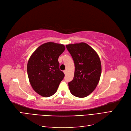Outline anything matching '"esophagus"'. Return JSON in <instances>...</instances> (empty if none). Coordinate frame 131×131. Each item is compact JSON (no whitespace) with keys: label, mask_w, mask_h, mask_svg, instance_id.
<instances>
[{"label":"esophagus","mask_w":131,"mask_h":131,"mask_svg":"<svg viewBox=\"0 0 131 131\" xmlns=\"http://www.w3.org/2000/svg\"><path fill=\"white\" fill-rule=\"evenodd\" d=\"M64 74H66V73H67V71H66V70L64 71Z\"/></svg>","instance_id":"esophagus-1"}]
</instances>
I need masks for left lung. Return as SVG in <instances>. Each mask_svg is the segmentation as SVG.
Returning a JSON list of instances; mask_svg holds the SVG:
<instances>
[{
  "label": "left lung",
  "mask_w": 131,
  "mask_h": 131,
  "mask_svg": "<svg viewBox=\"0 0 131 131\" xmlns=\"http://www.w3.org/2000/svg\"><path fill=\"white\" fill-rule=\"evenodd\" d=\"M73 58L74 66L73 79L69 83L71 93L78 98L90 95L97 86L101 73L99 56L86 43L66 45Z\"/></svg>",
  "instance_id": "obj_1"
}]
</instances>
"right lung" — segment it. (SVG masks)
I'll return each mask as SVG.
<instances>
[{
	"label": "right lung",
	"instance_id": "right-lung-1",
	"mask_svg": "<svg viewBox=\"0 0 131 131\" xmlns=\"http://www.w3.org/2000/svg\"><path fill=\"white\" fill-rule=\"evenodd\" d=\"M65 50L64 45L48 42L38 47L29 59V81L34 91L41 96L48 97L54 94L64 79L58 58Z\"/></svg>",
	"mask_w": 131,
	"mask_h": 131
}]
</instances>
